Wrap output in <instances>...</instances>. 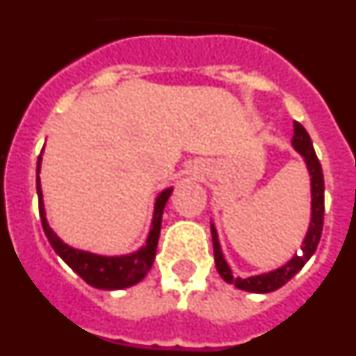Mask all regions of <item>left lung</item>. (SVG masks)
I'll list each match as a JSON object with an SVG mask.
<instances>
[{"label": "left lung", "instance_id": "obj_1", "mask_svg": "<svg viewBox=\"0 0 356 356\" xmlns=\"http://www.w3.org/2000/svg\"><path fill=\"white\" fill-rule=\"evenodd\" d=\"M292 146L303 156L307 163L308 175H310V193H312V213H310V226L305 235V241L301 244V251L296 253L285 266L278 267L275 271L264 273V275L250 276V278H235L232 275V269L226 264L225 254L221 251V244L217 238V232L213 222H210L212 229V244H213V259H216L217 273L221 275L226 284H234L241 291L257 292V294H267L282 285H285L296 273L301 271V267L308 262V259L316 253L317 244H319L321 234H323V217H325V178H323V169H321L319 159L314 151L310 135L307 134L300 122L294 121V137H292Z\"/></svg>", "mask_w": 356, "mask_h": 356}]
</instances>
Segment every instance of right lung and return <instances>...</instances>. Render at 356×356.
<instances>
[{"label":"right lung","instance_id":"right-lung-1","mask_svg":"<svg viewBox=\"0 0 356 356\" xmlns=\"http://www.w3.org/2000/svg\"><path fill=\"white\" fill-rule=\"evenodd\" d=\"M40 162H42V153L37 160V196H39V213L40 222H42L44 234L48 237L49 244L55 250V253L76 273L80 278H83L89 285L103 291H118V289H127L131 285L139 284L140 280L147 275V271L153 266L156 254V244L160 237V226H162V213L165 209L172 188H165L156 196L155 210H153V221H151L149 235L146 238V244L139 251L130 254H121V257H103V254L89 253L76 248L67 246L60 237L49 228L48 219H46V210H44L42 188H40Z\"/></svg>","mask_w":356,"mask_h":356}]
</instances>
